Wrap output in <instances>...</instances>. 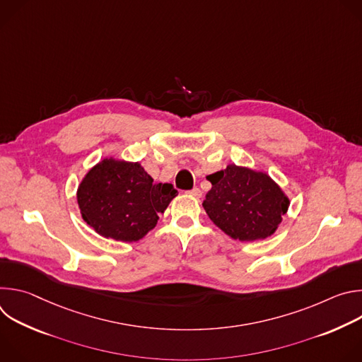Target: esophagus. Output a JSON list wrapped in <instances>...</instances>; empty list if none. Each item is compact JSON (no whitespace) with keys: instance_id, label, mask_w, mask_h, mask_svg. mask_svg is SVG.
Here are the masks:
<instances>
[{"instance_id":"esophagus-1","label":"esophagus","mask_w":362,"mask_h":362,"mask_svg":"<svg viewBox=\"0 0 362 362\" xmlns=\"http://www.w3.org/2000/svg\"><path fill=\"white\" fill-rule=\"evenodd\" d=\"M189 194L193 197H200L202 196V190L199 187H193L192 190H189Z\"/></svg>"}]
</instances>
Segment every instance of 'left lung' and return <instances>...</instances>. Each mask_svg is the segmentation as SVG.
Instances as JSON below:
<instances>
[{
  "instance_id": "1",
  "label": "left lung",
  "mask_w": 362,
  "mask_h": 362,
  "mask_svg": "<svg viewBox=\"0 0 362 362\" xmlns=\"http://www.w3.org/2000/svg\"><path fill=\"white\" fill-rule=\"evenodd\" d=\"M212 189L203 200L211 221L240 242L271 236L288 212L289 199L264 172L229 165L206 176Z\"/></svg>"
}]
</instances>
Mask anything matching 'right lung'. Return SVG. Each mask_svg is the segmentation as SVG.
I'll list each match as a JSON object with an SVG mask.
<instances>
[{
  "mask_svg": "<svg viewBox=\"0 0 362 362\" xmlns=\"http://www.w3.org/2000/svg\"><path fill=\"white\" fill-rule=\"evenodd\" d=\"M177 190L153 183L140 163L101 160L81 180L77 202L84 222L98 235L136 242L156 226Z\"/></svg>",
  "mask_w": 362,
  "mask_h": 362,
  "instance_id": "1",
  "label": "right lung"
}]
</instances>
